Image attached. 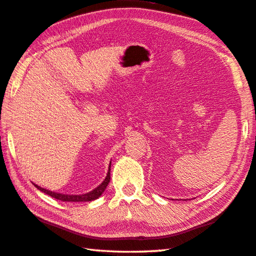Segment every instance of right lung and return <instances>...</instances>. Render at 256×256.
<instances>
[{
    "label": "right lung",
    "mask_w": 256,
    "mask_h": 256,
    "mask_svg": "<svg viewBox=\"0 0 256 256\" xmlns=\"http://www.w3.org/2000/svg\"><path fill=\"white\" fill-rule=\"evenodd\" d=\"M110 168H111V164H110ZM110 171H111V170H108L106 178H105V180L102 182L101 185H98V186L95 190H93V191L85 193V194H81V195H68V194L55 193L52 191H48V190L42 188L41 186H38V185H36V184H34V185H35V188H38V190H40L41 192L48 194V195H50V196H52L54 198L60 200V201H63V202H90V201H93V200L98 198L102 195V193L105 191L108 184L110 183V180H111Z\"/></svg>",
    "instance_id": "1"
}]
</instances>
